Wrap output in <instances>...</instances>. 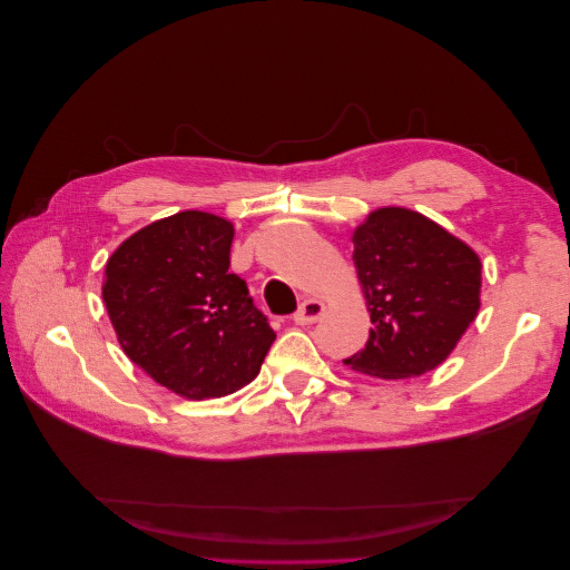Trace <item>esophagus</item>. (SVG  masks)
<instances>
[{
  "mask_svg": "<svg viewBox=\"0 0 570 570\" xmlns=\"http://www.w3.org/2000/svg\"><path fill=\"white\" fill-rule=\"evenodd\" d=\"M325 314V304L318 299H304L297 308L295 314V323L297 325H308V323H316L321 316Z\"/></svg>",
  "mask_w": 570,
  "mask_h": 570,
  "instance_id": "34e87169",
  "label": "esophagus"
}]
</instances>
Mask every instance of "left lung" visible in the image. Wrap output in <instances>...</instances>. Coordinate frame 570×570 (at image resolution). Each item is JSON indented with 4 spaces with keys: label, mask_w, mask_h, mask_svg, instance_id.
<instances>
[{
    "label": "left lung",
    "mask_w": 570,
    "mask_h": 570,
    "mask_svg": "<svg viewBox=\"0 0 570 570\" xmlns=\"http://www.w3.org/2000/svg\"><path fill=\"white\" fill-rule=\"evenodd\" d=\"M352 243L373 327L366 347L344 364L385 381L438 368L478 316V254L402 206L371 212Z\"/></svg>",
    "instance_id": "8db88e82"
}]
</instances>
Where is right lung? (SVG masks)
Instances as JSON below:
<instances>
[{"mask_svg": "<svg viewBox=\"0 0 570 570\" xmlns=\"http://www.w3.org/2000/svg\"><path fill=\"white\" fill-rule=\"evenodd\" d=\"M233 223L180 212L130 235L109 256L105 297L132 364L185 400L245 387L275 340L247 283L230 273Z\"/></svg>", "mask_w": 570, "mask_h": 570, "instance_id": "right-lung-1", "label": "right lung"}]
</instances>
